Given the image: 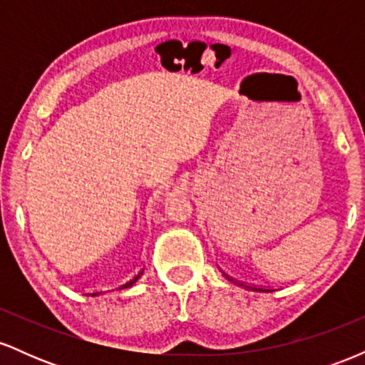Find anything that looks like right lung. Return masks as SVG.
Here are the masks:
<instances>
[{"mask_svg": "<svg viewBox=\"0 0 365 365\" xmlns=\"http://www.w3.org/2000/svg\"><path fill=\"white\" fill-rule=\"evenodd\" d=\"M142 273H144V269H142V271H140V273H139V274H137V276H133V278H132V279H130V282H128V283H125V284H123V287H121V288H127V287H132V284H133V283H135V282H137V279H139V278H140V274H142Z\"/></svg>", "mask_w": 365, "mask_h": 365, "instance_id": "right-lung-1", "label": "right lung"}]
</instances>
